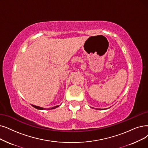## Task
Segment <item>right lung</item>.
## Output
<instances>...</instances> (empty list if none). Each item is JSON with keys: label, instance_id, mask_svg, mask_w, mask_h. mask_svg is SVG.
Returning a JSON list of instances; mask_svg holds the SVG:
<instances>
[{"label": "right lung", "instance_id": "right-lung-1", "mask_svg": "<svg viewBox=\"0 0 148 148\" xmlns=\"http://www.w3.org/2000/svg\"><path fill=\"white\" fill-rule=\"evenodd\" d=\"M32 106H33V107H34V108L39 109V110H44V109H44V108H40V107H39V106H34V105H33V104H32ZM58 107H59V106H55V107H53L52 108H51V109H55V108H58ZM50 109V108H49V109Z\"/></svg>", "mask_w": 148, "mask_h": 148}]
</instances>
